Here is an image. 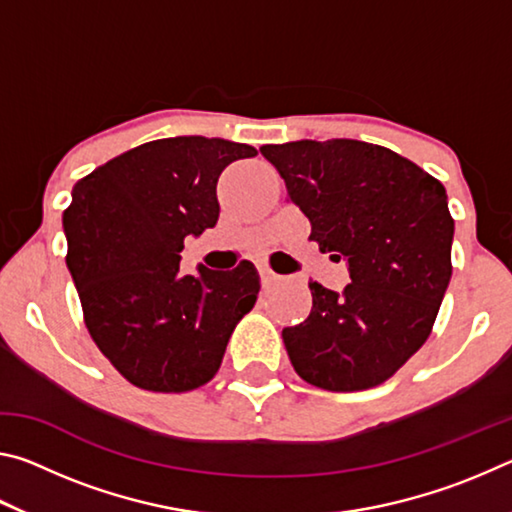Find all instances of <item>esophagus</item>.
Returning <instances> with one entry per match:
<instances>
[{"label": "esophagus", "mask_w": 512, "mask_h": 512, "mask_svg": "<svg viewBox=\"0 0 512 512\" xmlns=\"http://www.w3.org/2000/svg\"><path fill=\"white\" fill-rule=\"evenodd\" d=\"M259 277H262V284H264V287H268V284H273V282L280 280V275L273 273L271 268H268V266H259Z\"/></svg>", "instance_id": "esophagus-1"}]
</instances>
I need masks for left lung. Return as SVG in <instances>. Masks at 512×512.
<instances>
[{
  "label": "left lung",
  "mask_w": 512,
  "mask_h": 512,
  "mask_svg": "<svg viewBox=\"0 0 512 512\" xmlns=\"http://www.w3.org/2000/svg\"><path fill=\"white\" fill-rule=\"evenodd\" d=\"M320 253L348 262L343 293L309 282L307 320L284 327L298 375L325 391H366L429 339L452 277L454 219L440 180L359 140L266 144Z\"/></svg>",
  "instance_id": "left-lung-1"
}]
</instances>
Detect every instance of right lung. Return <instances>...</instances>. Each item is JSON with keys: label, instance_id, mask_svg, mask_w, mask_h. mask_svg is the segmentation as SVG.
I'll list each match as a JSON object with an SVG mask.
<instances>
[{"label": "right lung", "instance_id": "right-lung-1", "mask_svg": "<svg viewBox=\"0 0 512 512\" xmlns=\"http://www.w3.org/2000/svg\"><path fill=\"white\" fill-rule=\"evenodd\" d=\"M257 149L221 137H167L101 164L63 212L67 268L85 327L133 386L185 393L219 370L225 345L255 307L257 268L180 275L185 237L219 221L216 183Z\"/></svg>", "mask_w": 512, "mask_h": 512}]
</instances>
